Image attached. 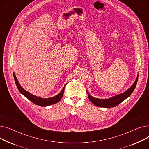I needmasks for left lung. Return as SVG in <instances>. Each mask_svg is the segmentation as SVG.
Instances as JSON below:
<instances>
[{
    "label": "left lung",
    "instance_id": "obj_1",
    "mask_svg": "<svg viewBox=\"0 0 149 149\" xmlns=\"http://www.w3.org/2000/svg\"><path fill=\"white\" fill-rule=\"evenodd\" d=\"M138 79V74L137 75L136 79L135 82L131 86L130 88H129L125 92L121 93H120L118 95H115L112 97L107 98V99H101V98H95L91 96L89 94V92L87 91L88 98L89 100L91 101V103L95 106L101 107H106V108H111V107H115L120 104L124 100L127 98L132 94V93L134 91L136 87Z\"/></svg>",
    "mask_w": 149,
    "mask_h": 149
}]
</instances>
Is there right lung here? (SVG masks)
Segmentation results:
<instances>
[{
    "label": "right lung",
    "instance_id": "1",
    "mask_svg": "<svg viewBox=\"0 0 149 149\" xmlns=\"http://www.w3.org/2000/svg\"><path fill=\"white\" fill-rule=\"evenodd\" d=\"M13 75H14L15 84H16V86L19 92L23 95H24L25 97H26L28 100H29L31 101H32L33 103H34L36 105L40 106H48L52 105L54 104H56L58 103L59 101H60V100L63 97V95L64 93V90L66 84L64 86V87L63 88L61 91L58 93V94H57V95L54 97L48 98H43L41 97L36 96L32 94V93H31L30 92H28L27 91H26L21 86L14 72H13Z\"/></svg>",
    "mask_w": 149,
    "mask_h": 149
}]
</instances>
